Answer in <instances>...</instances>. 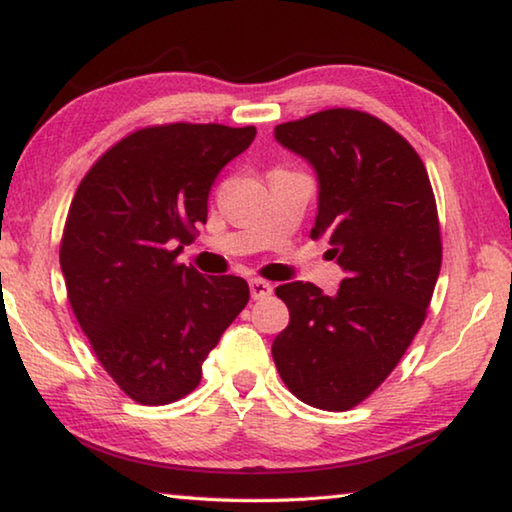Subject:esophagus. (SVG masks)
<instances>
[{"instance_id": "1", "label": "esophagus", "mask_w": 512, "mask_h": 512, "mask_svg": "<svg viewBox=\"0 0 512 512\" xmlns=\"http://www.w3.org/2000/svg\"><path fill=\"white\" fill-rule=\"evenodd\" d=\"M271 293H273V287L266 280H259V277H253V280H250V298L253 300L268 298Z\"/></svg>"}]
</instances>
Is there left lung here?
<instances>
[{
	"label": "left lung",
	"mask_w": 512,
	"mask_h": 512,
	"mask_svg": "<svg viewBox=\"0 0 512 512\" xmlns=\"http://www.w3.org/2000/svg\"><path fill=\"white\" fill-rule=\"evenodd\" d=\"M275 140L316 171L311 237L327 239L345 277L336 296L311 282L275 289L291 320L273 361L298 400L348 411L391 375L427 316L443 259L436 201L413 146L366 112H316L275 126Z\"/></svg>",
	"instance_id": "obj_1"
}]
</instances>
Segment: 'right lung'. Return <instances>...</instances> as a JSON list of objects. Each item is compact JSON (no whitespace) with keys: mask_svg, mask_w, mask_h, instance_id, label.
Wrapping results in <instances>:
<instances>
[{"mask_svg":"<svg viewBox=\"0 0 512 512\" xmlns=\"http://www.w3.org/2000/svg\"><path fill=\"white\" fill-rule=\"evenodd\" d=\"M255 126L142 128L103 153L67 212L60 271L101 366L140 404L194 391L203 361L250 298L235 275L178 264L219 171L255 140Z\"/></svg>","mask_w":512,"mask_h":512,"instance_id":"obj_1","label":"right lung"}]
</instances>
